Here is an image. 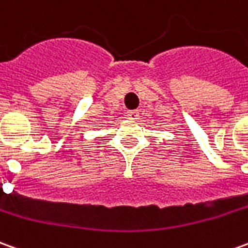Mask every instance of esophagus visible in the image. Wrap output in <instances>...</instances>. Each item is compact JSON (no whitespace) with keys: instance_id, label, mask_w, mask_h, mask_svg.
<instances>
[{"instance_id":"esophagus-1","label":"esophagus","mask_w":248,"mask_h":248,"mask_svg":"<svg viewBox=\"0 0 248 248\" xmlns=\"http://www.w3.org/2000/svg\"><path fill=\"white\" fill-rule=\"evenodd\" d=\"M127 118L131 119V121L138 119V111H137V110H134V111H129L127 112Z\"/></svg>"}]
</instances>
